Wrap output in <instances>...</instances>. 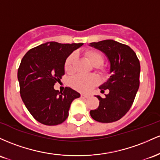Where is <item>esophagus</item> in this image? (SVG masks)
I'll use <instances>...</instances> for the list:
<instances>
[{
	"instance_id": "obj_1",
	"label": "esophagus",
	"mask_w": 160,
	"mask_h": 160,
	"mask_svg": "<svg viewBox=\"0 0 160 160\" xmlns=\"http://www.w3.org/2000/svg\"><path fill=\"white\" fill-rule=\"evenodd\" d=\"M81 98H84V99H87V98H89V96H88V95H86V94H81Z\"/></svg>"
}]
</instances>
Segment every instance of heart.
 Listing matches in <instances>:
<instances>
[{"label":"heart","mask_w":160,"mask_h":160,"mask_svg":"<svg viewBox=\"0 0 160 160\" xmlns=\"http://www.w3.org/2000/svg\"><path fill=\"white\" fill-rule=\"evenodd\" d=\"M85 57L94 67H99L103 63V57L100 52L96 51H87L85 53ZM77 55L72 53L66 58L64 64L65 70L71 74L74 72L75 62ZM99 82V78L94 75H77L72 78L70 84L73 88L81 92H88Z\"/></svg>","instance_id":"b5f03b06"}]
</instances>
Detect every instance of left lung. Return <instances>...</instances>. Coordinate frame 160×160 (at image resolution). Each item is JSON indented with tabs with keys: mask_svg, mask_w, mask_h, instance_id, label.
<instances>
[{
	"mask_svg": "<svg viewBox=\"0 0 160 160\" xmlns=\"http://www.w3.org/2000/svg\"><path fill=\"white\" fill-rule=\"evenodd\" d=\"M90 47L99 50L105 54L109 63V78L100 85V93L109 90L100 100L98 109L91 110L90 114L95 121L109 123L123 117L133 103L139 88L141 72L137 55L130 47L114 40H103L92 42Z\"/></svg>",
	"mask_w": 160,
	"mask_h": 160,
	"instance_id": "8db88e82",
	"label": "left lung"
}]
</instances>
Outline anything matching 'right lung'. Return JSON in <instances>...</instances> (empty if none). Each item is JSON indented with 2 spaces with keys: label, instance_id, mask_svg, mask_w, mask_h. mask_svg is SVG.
I'll return each mask as SVG.
<instances>
[{
  "label": "right lung",
  "instance_id": "add662e5",
  "mask_svg": "<svg viewBox=\"0 0 160 160\" xmlns=\"http://www.w3.org/2000/svg\"><path fill=\"white\" fill-rule=\"evenodd\" d=\"M83 45L49 41L29 50L21 60L17 77L22 100L32 116L46 125H57L68 118L73 100L80 94L70 88L59 92L53 86L65 74V61Z\"/></svg>",
  "mask_w": 160,
  "mask_h": 160
}]
</instances>
